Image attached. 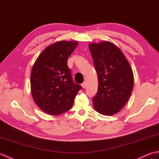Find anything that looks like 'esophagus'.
<instances>
[{
	"label": "esophagus",
	"mask_w": 159,
	"mask_h": 159,
	"mask_svg": "<svg viewBox=\"0 0 159 159\" xmlns=\"http://www.w3.org/2000/svg\"><path fill=\"white\" fill-rule=\"evenodd\" d=\"M81 86H82V87H83V89H85V87H87V85H86V83L85 82V83H83V84H82V85H81Z\"/></svg>",
	"instance_id": "esophagus-1"
}]
</instances>
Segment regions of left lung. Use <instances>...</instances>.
<instances>
[{
	"mask_svg": "<svg viewBox=\"0 0 159 159\" xmlns=\"http://www.w3.org/2000/svg\"><path fill=\"white\" fill-rule=\"evenodd\" d=\"M89 48L98 80L93 106L98 113L113 116L122 109L133 92V70L120 48L112 42L91 43Z\"/></svg>",
	"mask_w": 159,
	"mask_h": 159,
	"instance_id": "left-lung-1",
	"label": "left lung"
}]
</instances>
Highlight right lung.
<instances>
[{
    "mask_svg": "<svg viewBox=\"0 0 159 159\" xmlns=\"http://www.w3.org/2000/svg\"><path fill=\"white\" fill-rule=\"evenodd\" d=\"M79 44L59 41L48 46L36 59L31 73L33 99L41 110L51 116L69 111L81 86L72 79L67 59Z\"/></svg>",
    "mask_w": 159,
    "mask_h": 159,
    "instance_id": "add662e5",
    "label": "right lung"
}]
</instances>
